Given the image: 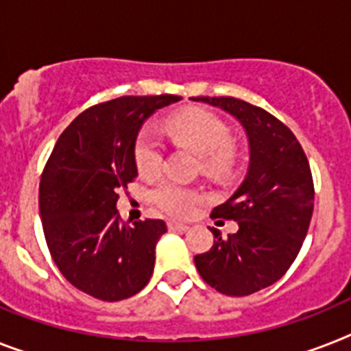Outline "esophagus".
I'll return each mask as SVG.
<instances>
[{
	"label": "esophagus",
	"instance_id": "1",
	"mask_svg": "<svg viewBox=\"0 0 351 351\" xmlns=\"http://www.w3.org/2000/svg\"><path fill=\"white\" fill-rule=\"evenodd\" d=\"M169 230L170 231H188V230H190V226L182 224V222L169 221Z\"/></svg>",
	"mask_w": 351,
	"mask_h": 351
}]
</instances>
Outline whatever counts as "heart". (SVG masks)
<instances>
[{"mask_svg":"<svg viewBox=\"0 0 351 351\" xmlns=\"http://www.w3.org/2000/svg\"><path fill=\"white\" fill-rule=\"evenodd\" d=\"M167 134L178 143L186 145L201 156L202 170L213 178H226L237 165L239 150L231 143L230 127L213 112L204 109H186L176 112L165 121ZM163 149L152 129L141 130L134 143L136 169L143 176H154L161 167ZM152 201L170 215L186 217L201 201V193L190 186L165 181L154 188Z\"/></svg>","mask_w":351,"mask_h":351,"instance_id":"heart-1","label":"heart"}]
</instances>
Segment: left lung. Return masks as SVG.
Segmentation results:
<instances>
[{"label": "left lung", "instance_id": "1", "mask_svg": "<svg viewBox=\"0 0 351 351\" xmlns=\"http://www.w3.org/2000/svg\"><path fill=\"white\" fill-rule=\"evenodd\" d=\"M239 120L249 141V167L237 192L213 217L239 231L197 254L202 280L226 296H249L278 282L300 253L314 211L311 165L292 130L262 107L233 97H192Z\"/></svg>", "mask_w": 351, "mask_h": 351}]
</instances>
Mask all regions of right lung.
<instances>
[{
    "instance_id": "right-lung-1",
    "label": "right lung",
    "mask_w": 351,
    "mask_h": 351,
    "mask_svg": "<svg viewBox=\"0 0 351 351\" xmlns=\"http://www.w3.org/2000/svg\"><path fill=\"white\" fill-rule=\"evenodd\" d=\"M181 97H120L78 114L40 176L39 211L51 258L71 285L104 301L149 283L163 221L121 222L118 190L138 176L134 143L158 109Z\"/></svg>"
}]
</instances>
